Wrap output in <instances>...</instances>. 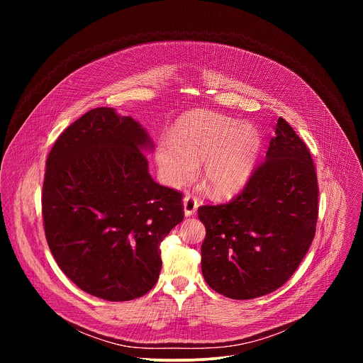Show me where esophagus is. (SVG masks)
I'll list each match as a JSON object with an SVG mask.
<instances>
[{
    "mask_svg": "<svg viewBox=\"0 0 363 363\" xmlns=\"http://www.w3.org/2000/svg\"><path fill=\"white\" fill-rule=\"evenodd\" d=\"M196 208H198V201L194 195H189L186 194L185 198H184V213H185V217H191L196 213Z\"/></svg>",
    "mask_w": 363,
    "mask_h": 363,
    "instance_id": "34e87169",
    "label": "esophagus"
}]
</instances>
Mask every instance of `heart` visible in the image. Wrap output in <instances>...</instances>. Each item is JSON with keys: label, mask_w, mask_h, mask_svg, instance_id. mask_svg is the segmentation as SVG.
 <instances>
[{"label": "heart", "mask_w": 363, "mask_h": 363, "mask_svg": "<svg viewBox=\"0 0 363 363\" xmlns=\"http://www.w3.org/2000/svg\"><path fill=\"white\" fill-rule=\"evenodd\" d=\"M263 146L252 123H240L210 112L182 116L169 139L157 145L155 158L164 182L172 188L188 184L203 161V184L216 196H230L250 181Z\"/></svg>", "instance_id": "heart-1"}]
</instances>
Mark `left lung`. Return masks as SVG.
Returning a JSON list of instances; mask_svg holds the SVG:
<instances>
[{"instance_id":"1","label":"left lung","mask_w":363,"mask_h":363,"mask_svg":"<svg viewBox=\"0 0 363 363\" xmlns=\"http://www.w3.org/2000/svg\"><path fill=\"white\" fill-rule=\"evenodd\" d=\"M319 186L306 143L279 118L266 161L228 203L203 205L202 276L217 293L248 300L281 287L312 244Z\"/></svg>"}]
</instances>
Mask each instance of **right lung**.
Segmentation results:
<instances>
[{
    "instance_id": "obj_1",
    "label": "right lung",
    "mask_w": 363,
    "mask_h": 363,
    "mask_svg": "<svg viewBox=\"0 0 363 363\" xmlns=\"http://www.w3.org/2000/svg\"><path fill=\"white\" fill-rule=\"evenodd\" d=\"M153 143L130 116L96 108L51 147L43 221L51 254L83 291L109 301L158 281L160 245L184 220L182 194L155 182L143 153Z\"/></svg>"
}]
</instances>
